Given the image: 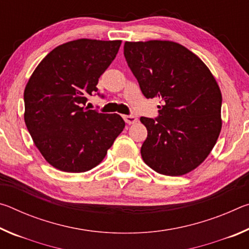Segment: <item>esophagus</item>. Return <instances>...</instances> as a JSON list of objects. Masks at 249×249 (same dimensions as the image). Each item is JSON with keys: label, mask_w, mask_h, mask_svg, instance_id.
<instances>
[{"label": "esophagus", "mask_w": 249, "mask_h": 249, "mask_svg": "<svg viewBox=\"0 0 249 249\" xmlns=\"http://www.w3.org/2000/svg\"><path fill=\"white\" fill-rule=\"evenodd\" d=\"M123 119H124V121L126 122V123L129 124V125L136 123V122L138 121L137 117L134 116V115H124Z\"/></svg>", "instance_id": "34e87169"}]
</instances>
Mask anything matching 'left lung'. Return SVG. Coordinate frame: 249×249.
<instances>
[{"mask_svg":"<svg viewBox=\"0 0 249 249\" xmlns=\"http://www.w3.org/2000/svg\"><path fill=\"white\" fill-rule=\"evenodd\" d=\"M124 56L142 94L163 102L156 119L141 117L147 128L144 161L166 176L196 169L222 128V94L213 74L196 54L174 41H126Z\"/></svg>","mask_w":249,"mask_h":249,"instance_id":"8db88e82","label":"left lung"}]
</instances>
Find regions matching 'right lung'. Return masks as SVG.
<instances>
[{
	"label": "right lung",
	"mask_w": 249,
	"mask_h": 249,
	"mask_svg": "<svg viewBox=\"0 0 249 249\" xmlns=\"http://www.w3.org/2000/svg\"><path fill=\"white\" fill-rule=\"evenodd\" d=\"M121 40L78 39L52 50L24 91L25 124L34 144L57 169L84 172L104 159L125 127L119 114L84 107L119 52Z\"/></svg>",
	"instance_id": "right-lung-1"
}]
</instances>
